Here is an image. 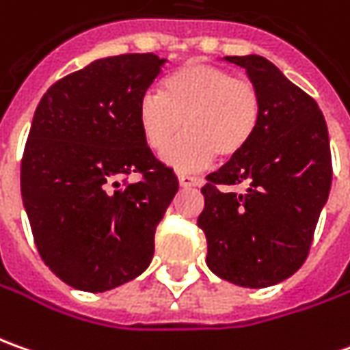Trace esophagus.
I'll return each instance as SVG.
<instances>
[{
    "mask_svg": "<svg viewBox=\"0 0 350 350\" xmlns=\"http://www.w3.org/2000/svg\"><path fill=\"white\" fill-rule=\"evenodd\" d=\"M178 180H180V186L182 187L199 186V182H201L198 176H191V174H178Z\"/></svg>",
    "mask_w": 350,
    "mask_h": 350,
    "instance_id": "34e87169",
    "label": "esophagus"
}]
</instances>
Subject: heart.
Listing matches in <instances>:
<instances>
[{
    "label": "heart",
    "instance_id": "1",
    "mask_svg": "<svg viewBox=\"0 0 350 350\" xmlns=\"http://www.w3.org/2000/svg\"><path fill=\"white\" fill-rule=\"evenodd\" d=\"M261 98L254 83L205 64H186L166 75L159 92L139 100V129L161 152L184 125L187 133L164 152L178 172L199 170L217 157H234L259 126Z\"/></svg>",
    "mask_w": 350,
    "mask_h": 350
}]
</instances>
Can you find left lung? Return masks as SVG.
I'll list each match as a JSON object with an SVG mask.
<instances>
[{
	"label": "left lung",
	"mask_w": 350,
	"mask_h": 350,
	"mask_svg": "<svg viewBox=\"0 0 350 350\" xmlns=\"http://www.w3.org/2000/svg\"><path fill=\"white\" fill-rule=\"evenodd\" d=\"M224 59L246 69L261 98V116L246 147L207 176L198 226L217 277L265 288L306 261L332 187L329 135L316 100L269 59L254 54ZM236 183H246L247 191H220Z\"/></svg>",
	"instance_id": "8db88e82"
}]
</instances>
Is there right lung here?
Here are the masks:
<instances>
[{"mask_svg": "<svg viewBox=\"0 0 350 350\" xmlns=\"http://www.w3.org/2000/svg\"><path fill=\"white\" fill-rule=\"evenodd\" d=\"M164 62L96 59L54 83L36 106L21 196L40 258L73 288L104 293L151 263L178 178L147 147L137 110ZM129 174L139 182L129 185Z\"/></svg>", "mask_w": 350, "mask_h": 350, "instance_id": "add662e5", "label": "right lung"}]
</instances>
